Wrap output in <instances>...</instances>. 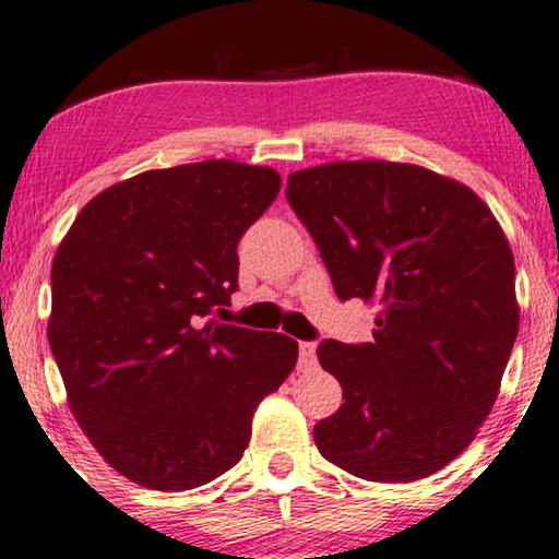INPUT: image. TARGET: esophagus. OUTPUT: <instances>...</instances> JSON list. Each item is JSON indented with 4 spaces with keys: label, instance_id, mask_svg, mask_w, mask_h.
Here are the masks:
<instances>
[{
    "label": "esophagus",
    "instance_id": "esophagus-1",
    "mask_svg": "<svg viewBox=\"0 0 559 559\" xmlns=\"http://www.w3.org/2000/svg\"><path fill=\"white\" fill-rule=\"evenodd\" d=\"M300 365L302 367L316 365V344L313 342H300Z\"/></svg>",
    "mask_w": 559,
    "mask_h": 559
}]
</instances>
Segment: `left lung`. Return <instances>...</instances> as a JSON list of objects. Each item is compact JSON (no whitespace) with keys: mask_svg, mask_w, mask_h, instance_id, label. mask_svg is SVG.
I'll list each match as a JSON object with an SVG mask.
<instances>
[{"mask_svg":"<svg viewBox=\"0 0 559 559\" xmlns=\"http://www.w3.org/2000/svg\"><path fill=\"white\" fill-rule=\"evenodd\" d=\"M287 200L336 295L380 308L372 342L318 346L344 405L316 447L361 480L433 475L488 418L516 342L509 238L469 187L416 164H321L289 174Z\"/></svg>","mask_w":559,"mask_h":559,"instance_id":"left-lung-1","label":"left lung"}]
</instances>
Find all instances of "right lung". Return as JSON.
<instances>
[{"mask_svg":"<svg viewBox=\"0 0 559 559\" xmlns=\"http://www.w3.org/2000/svg\"><path fill=\"white\" fill-rule=\"evenodd\" d=\"M280 174L230 158L107 187L50 270L48 344L76 424L110 467L179 492L243 456L257 405L295 369L285 333L207 321L238 287L236 246Z\"/></svg>","mask_w":559,"mask_h":559,"instance_id":"add662e5","label":"right lung"}]
</instances>
